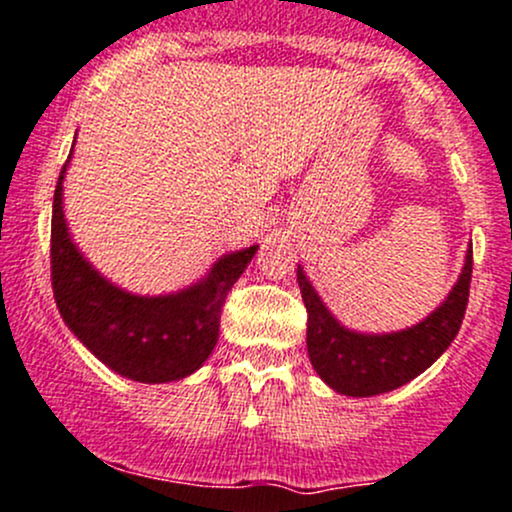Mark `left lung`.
I'll return each instance as SVG.
<instances>
[{
	"label": "left lung",
	"instance_id": "8db88e82",
	"mask_svg": "<svg viewBox=\"0 0 512 512\" xmlns=\"http://www.w3.org/2000/svg\"><path fill=\"white\" fill-rule=\"evenodd\" d=\"M471 273L473 251H468L451 295L424 323L392 335H360L337 323L298 268V286L308 310V355L315 372L347 397H374L412 382L444 355L461 330Z\"/></svg>",
	"mask_w": 512,
	"mask_h": 512
}]
</instances>
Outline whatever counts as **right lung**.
Returning a JSON list of instances; mask_svg holds the SVG:
<instances>
[{
	"mask_svg": "<svg viewBox=\"0 0 512 512\" xmlns=\"http://www.w3.org/2000/svg\"><path fill=\"white\" fill-rule=\"evenodd\" d=\"M63 172L66 165L51 214V288L61 318L100 362L135 382H172L199 370L217 345L226 295L258 246L219 258L207 281L189 291L165 298L130 295L98 276L68 239Z\"/></svg>",
	"mask_w": 512,
	"mask_h": 512,
	"instance_id": "obj_1",
	"label": "right lung"
}]
</instances>
